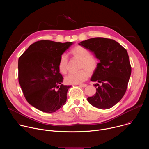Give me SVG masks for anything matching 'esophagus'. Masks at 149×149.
<instances>
[{
	"label": "esophagus",
	"instance_id": "obj_1",
	"mask_svg": "<svg viewBox=\"0 0 149 149\" xmlns=\"http://www.w3.org/2000/svg\"><path fill=\"white\" fill-rule=\"evenodd\" d=\"M87 85L86 84H79V87H87Z\"/></svg>",
	"mask_w": 149,
	"mask_h": 149
}]
</instances>
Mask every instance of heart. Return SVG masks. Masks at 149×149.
Instances as JSON below:
<instances>
[{"mask_svg": "<svg viewBox=\"0 0 149 149\" xmlns=\"http://www.w3.org/2000/svg\"><path fill=\"white\" fill-rule=\"evenodd\" d=\"M71 53L72 56L81 61V71L77 72H70L65 77V81L69 84H79L86 81L89 73H94L99 65L98 59L91 55L89 50L82 46H76L73 48ZM68 68V58L65 54H63L59 60L58 68L61 72L65 74Z\"/></svg>", "mask_w": 149, "mask_h": 149, "instance_id": "b5f03b06", "label": "heart"}]
</instances>
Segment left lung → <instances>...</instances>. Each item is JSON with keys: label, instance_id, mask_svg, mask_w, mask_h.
<instances>
[{"label": "left lung", "instance_id": "1", "mask_svg": "<svg viewBox=\"0 0 149 149\" xmlns=\"http://www.w3.org/2000/svg\"><path fill=\"white\" fill-rule=\"evenodd\" d=\"M81 46L94 52L100 61L91 81L101 83L95 86L96 93L87 98L98 109L111 108L123 97L128 86L132 67L127 50L116 40L105 38H94L83 40Z\"/></svg>", "mask_w": 149, "mask_h": 149}]
</instances>
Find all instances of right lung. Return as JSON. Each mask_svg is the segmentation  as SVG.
<instances>
[{
	"label": "right lung",
	"mask_w": 149,
	"mask_h": 149,
	"mask_svg": "<svg viewBox=\"0 0 149 149\" xmlns=\"http://www.w3.org/2000/svg\"><path fill=\"white\" fill-rule=\"evenodd\" d=\"M72 42L37 41L18 60V79L26 101L45 113H54L64 105L71 86L62 84L58 62Z\"/></svg>",
	"instance_id": "obj_1"
}]
</instances>
